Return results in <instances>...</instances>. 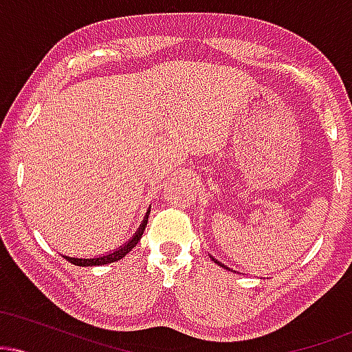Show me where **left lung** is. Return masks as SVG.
<instances>
[{"label":"left lung","mask_w":352,"mask_h":352,"mask_svg":"<svg viewBox=\"0 0 352 352\" xmlns=\"http://www.w3.org/2000/svg\"><path fill=\"white\" fill-rule=\"evenodd\" d=\"M210 258H212V260H213V261H215V263H217V265H218V266H221V268H225V270H228V272H233V270H230V268H228V266H225V265H221V263H220V261H218V260H215V258H213V256H210Z\"/></svg>","instance_id":"obj_1"}]
</instances>
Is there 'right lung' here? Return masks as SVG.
I'll return each mask as SVG.
<instances>
[{
  "label": "right lung",
  "mask_w": 352,
  "mask_h": 352,
  "mask_svg": "<svg viewBox=\"0 0 352 352\" xmlns=\"http://www.w3.org/2000/svg\"><path fill=\"white\" fill-rule=\"evenodd\" d=\"M148 213H151V210H147V213H145L142 220V225H140L139 230L134 233V236H132L129 241H125L122 246H119V248L114 250V252H109L106 254H100V256H94V258H74V256H67V254H63V256L66 258L67 261H71L72 265H78V266H99V265H109V263H114V261H119L120 258H124L125 254L131 252V250L140 241V238H142L145 232V227H147Z\"/></svg>",
  "instance_id": "1"
}]
</instances>
